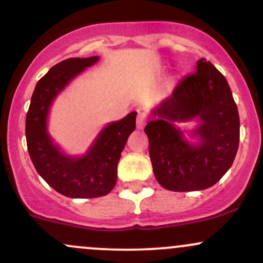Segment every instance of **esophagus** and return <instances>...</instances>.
<instances>
[{
  "instance_id": "esophagus-1",
  "label": "esophagus",
  "mask_w": 263,
  "mask_h": 263,
  "mask_svg": "<svg viewBox=\"0 0 263 263\" xmlns=\"http://www.w3.org/2000/svg\"><path fill=\"white\" fill-rule=\"evenodd\" d=\"M147 120H148V114H147L146 111L141 110V108H137V127L143 128Z\"/></svg>"
}]
</instances>
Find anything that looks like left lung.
Segmentation results:
<instances>
[{"mask_svg": "<svg viewBox=\"0 0 263 263\" xmlns=\"http://www.w3.org/2000/svg\"><path fill=\"white\" fill-rule=\"evenodd\" d=\"M199 117L201 144L182 138L174 122ZM144 127L153 173L163 188L193 192L210 188L229 171L240 142V117L228 81L206 59L178 83L172 96Z\"/></svg>", "mask_w": 263, "mask_h": 263, "instance_id": "obj_1", "label": "left lung"}]
</instances>
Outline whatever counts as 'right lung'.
I'll return each mask as SVG.
<instances>
[{"label": "right lung", "mask_w": 263, "mask_h": 263, "mask_svg": "<svg viewBox=\"0 0 263 263\" xmlns=\"http://www.w3.org/2000/svg\"><path fill=\"white\" fill-rule=\"evenodd\" d=\"M98 57L69 58L50 68L35 85L26 117L28 153L35 170L54 190L69 198H99L112 190L117 179V163L136 128V115L108 125L86 156L70 158L63 155L47 134V115L57 93Z\"/></svg>", "instance_id": "add662e5"}]
</instances>
